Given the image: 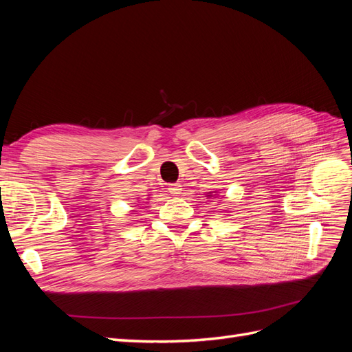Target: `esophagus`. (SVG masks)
Returning a JSON list of instances; mask_svg holds the SVG:
<instances>
[{
  "label": "esophagus",
  "mask_w": 352,
  "mask_h": 352,
  "mask_svg": "<svg viewBox=\"0 0 352 352\" xmlns=\"http://www.w3.org/2000/svg\"><path fill=\"white\" fill-rule=\"evenodd\" d=\"M180 190H182V186H180V184H170L168 185V192L180 194Z\"/></svg>",
  "instance_id": "34e87169"
}]
</instances>
